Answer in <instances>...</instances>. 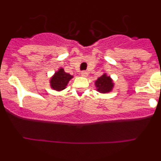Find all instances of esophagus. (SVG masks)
I'll use <instances>...</instances> for the list:
<instances>
[{
    "instance_id": "esophagus-1",
    "label": "esophagus",
    "mask_w": 161,
    "mask_h": 161,
    "mask_svg": "<svg viewBox=\"0 0 161 161\" xmlns=\"http://www.w3.org/2000/svg\"><path fill=\"white\" fill-rule=\"evenodd\" d=\"M80 75H81V76H84V77H87L88 72L86 71H83V72H80Z\"/></svg>"
}]
</instances>
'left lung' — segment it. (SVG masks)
Instances as JSON below:
<instances>
[{
	"label": "left lung",
	"mask_w": 161,
	"mask_h": 161,
	"mask_svg": "<svg viewBox=\"0 0 161 161\" xmlns=\"http://www.w3.org/2000/svg\"><path fill=\"white\" fill-rule=\"evenodd\" d=\"M114 82L111 77L107 76V74L104 73L102 76L98 77L95 81V86L97 91L101 93H107L111 92L114 88Z\"/></svg>",
	"instance_id": "8db88e82"
}]
</instances>
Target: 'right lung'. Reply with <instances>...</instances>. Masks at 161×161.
<instances>
[{"label":"right lung","mask_w":161,"mask_h":161,"mask_svg":"<svg viewBox=\"0 0 161 161\" xmlns=\"http://www.w3.org/2000/svg\"><path fill=\"white\" fill-rule=\"evenodd\" d=\"M72 78H73V76L65 72L64 68H59V70L55 72L50 79L51 88L58 92L64 90L67 87L69 80Z\"/></svg>","instance_id":"right-lung-1"}]
</instances>
